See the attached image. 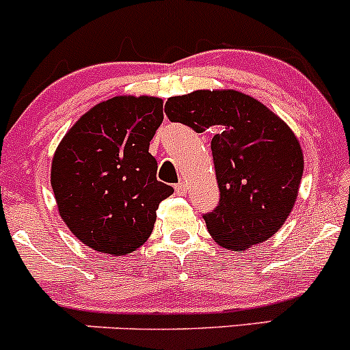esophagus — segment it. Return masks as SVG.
Listing matches in <instances>:
<instances>
[{"instance_id":"1","label":"esophagus","mask_w":350,"mask_h":350,"mask_svg":"<svg viewBox=\"0 0 350 350\" xmlns=\"http://www.w3.org/2000/svg\"><path fill=\"white\" fill-rule=\"evenodd\" d=\"M174 189H176V193H178V195H186V193H188V185H186V183H178V185L174 186Z\"/></svg>"}]
</instances>
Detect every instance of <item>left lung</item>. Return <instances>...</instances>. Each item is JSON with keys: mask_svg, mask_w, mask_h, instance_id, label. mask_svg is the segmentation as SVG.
Listing matches in <instances>:
<instances>
[{"mask_svg": "<svg viewBox=\"0 0 350 350\" xmlns=\"http://www.w3.org/2000/svg\"><path fill=\"white\" fill-rule=\"evenodd\" d=\"M171 122L211 139L220 203L204 215L218 245L243 252L273 237L295 206L303 152L293 130L266 105L235 90H198L169 98Z\"/></svg>", "mask_w": 350, "mask_h": 350, "instance_id": "left-lung-1", "label": "left lung"}]
</instances>
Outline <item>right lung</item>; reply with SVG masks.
<instances>
[{"label":"right lung","instance_id":"add662e5","mask_svg":"<svg viewBox=\"0 0 350 350\" xmlns=\"http://www.w3.org/2000/svg\"><path fill=\"white\" fill-rule=\"evenodd\" d=\"M164 120L155 96H115L84 113L52 159L59 215L84 245L125 256L150 237L159 203L174 189L157 181L150 140Z\"/></svg>","mask_w":350,"mask_h":350}]
</instances>
